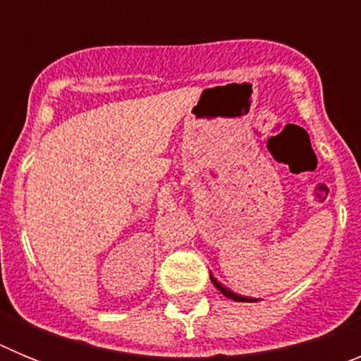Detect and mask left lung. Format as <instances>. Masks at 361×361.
Wrapping results in <instances>:
<instances>
[{"label": "left lung", "mask_w": 361, "mask_h": 361, "mask_svg": "<svg viewBox=\"0 0 361 361\" xmlns=\"http://www.w3.org/2000/svg\"><path fill=\"white\" fill-rule=\"evenodd\" d=\"M209 279H212L213 286H215V288L219 289V291L222 293V295H224V296H228V298L235 300V302H255V300H251V298H245V296H242V295H237V293H233L231 289L224 288V286H222V283H220L219 280H216V279H213V276H209Z\"/></svg>", "instance_id": "obj_1"}]
</instances>
